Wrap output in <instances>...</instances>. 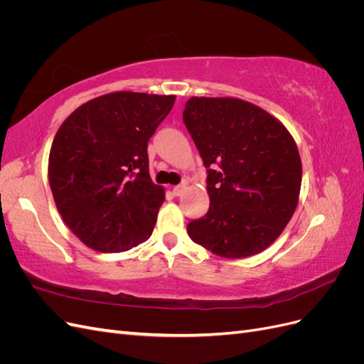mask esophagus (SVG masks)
<instances>
[{
  "instance_id": "obj_1",
  "label": "esophagus",
  "mask_w": 364,
  "mask_h": 364,
  "mask_svg": "<svg viewBox=\"0 0 364 364\" xmlns=\"http://www.w3.org/2000/svg\"><path fill=\"white\" fill-rule=\"evenodd\" d=\"M185 188H186V183L185 182L176 185V186H173V194L174 196H181L185 191Z\"/></svg>"
}]
</instances>
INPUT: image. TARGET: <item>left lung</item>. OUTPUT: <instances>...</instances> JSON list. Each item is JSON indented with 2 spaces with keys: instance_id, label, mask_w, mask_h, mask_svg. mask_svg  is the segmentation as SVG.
Here are the masks:
<instances>
[{
  "instance_id": "8db88e82",
  "label": "left lung",
  "mask_w": 364,
  "mask_h": 364,
  "mask_svg": "<svg viewBox=\"0 0 364 364\" xmlns=\"http://www.w3.org/2000/svg\"><path fill=\"white\" fill-rule=\"evenodd\" d=\"M183 124L206 168L208 213L186 226L194 243L223 258L267 249L299 199L302 164L282 123L240 98L191 97Z\"/></svg>"
}]
</instances>
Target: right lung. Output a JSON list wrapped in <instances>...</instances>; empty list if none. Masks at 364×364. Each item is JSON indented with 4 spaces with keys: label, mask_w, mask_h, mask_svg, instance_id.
Wrapping results in <instances>:
<instances>
[{
    "label": "right lung",
    "mask_w": 364,
    "mask_h": 364,
    "mask_svg": "<svg viewBox=\"0 0 364 364\" xmlns=\"http://www.w3.org/2000/svg\"><path fill=\"white\" fill-rule=\"evenodd\" d=\"M174 95L112 92L77 107L54 136L48 181L63 222L86 246L124 252L151 235L164 190L149 174V139Z\"/></svg>",
    "instance_id": "obj_1"
}]
</instances>
